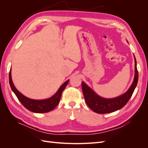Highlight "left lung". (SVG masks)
<instances>
[{
	"label": "left lung",
	"instance_id": "obj_1",
	"mask_svg": "<svg viewBox=\"0 0 148 148\" xmlns=\"http://www.w3.org/2000/svg\"><path fill=\"white\" fill-rule=\"evenodd\" d=\"M135 57V56H134ZM135 78L131 86L123 95L112 99H105L94 92L88 85L82 82V90L85 101L88 107L92 111L97 114L111 113L122 109L127 104L130 99L136 86L138 80V71L136 66V60L135 57Z\"/></svg>",
	"mask_w": 148,
	"mask_h": 148
}]
</instances>
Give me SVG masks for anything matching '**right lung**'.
<instances>
[{
    "label": "right lung",
    "mask_w": 148,
    "mask_h": 148,
    "mask_svg": "<svg viewBox=\"0 0 148 148\" xmlns=\"http://www.w3.org/2000/svg\"><path fill=\"white\" fill-rule=\"evenodd\" d=\"M69 79L65 82L59 89L57 92L51 98L44 100H34L23 96L17 90L13 84L11 76V69L9 72V83L12 90L15 94L17 98L26 109L35 113H46L55 109L59 104L62 92L68 84Z\"/></svg>",
    "instance_id": "right-lung-1"
}]
</instances>
